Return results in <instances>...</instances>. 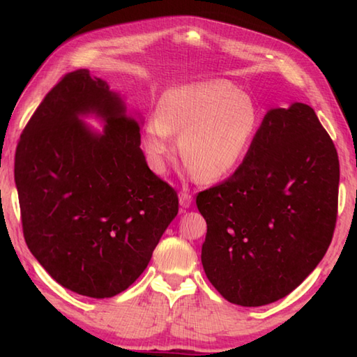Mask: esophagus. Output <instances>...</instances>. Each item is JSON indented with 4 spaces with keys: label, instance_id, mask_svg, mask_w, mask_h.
Wrapping results in <instances>:
<instances>
[{
    "label": "esophagus",
    "instance_id": "34e87169",
    "mask_svg": "<svg viewBox=\"0 0 357 357\" xmlns=\"http://www.w3.org/2000/svg\"><path fill=\"white\" fill-rule=\"evenodd\" d=\"M192 202H193V196H192L190 193L183 192V193L179 195V206L183 207V208H188V207H190Z\"/></svg>",
    "mask_w": 357,
    "mask_h": 357
}]
</instances>
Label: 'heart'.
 Here are the masks:
<instances>
[{
	"label": "heart",
	"instance_id": "obj_1",
	"mask_svg": "<svg viewBox=\"0 0 357 357\" xmlns=\"http://www.w3.org/2000/svg\"><path fill=\"white\" fill-rule=\"evenodd\" d=\"M255 98L229 81H196L172 87L161 96L158 112L144 124L142 144L150 167L162 173L179 150L190 174L202 181L229 176L244 161L261 127Z\"/></svg>",
	"mask_w": 357,
	"mask_h": 357
}]
</instances>
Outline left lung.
<instances>
[{
    "label": "left lung",
    "mask_w": 357,
    "mask_h": 357,
    "mask_svg": "<svg viewBox=\"0 0 357 357\" xmlns=\"http://www.w3.org/2000/svg\"><path fill=\"white\" fill-rule=\"evenodd\" d=\"M337 188V151L314 110L302 102L268 110L238 170L196 196L211 285L242 307L285 298L327 253Z\"/></svg>",
    "instance_id": "8db88e82"
}]
</instances>
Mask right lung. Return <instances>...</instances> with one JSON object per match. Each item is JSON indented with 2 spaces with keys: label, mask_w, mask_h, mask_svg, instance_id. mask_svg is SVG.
<instances>
[{
  "label": "right lung",
  "mask_w": 357,
  "mask_h": 357,
  "mask_svg": "<svg viewBox=\"0 0 357 357\" xmlns=\"http://www.w3.org/2000/svg\"><path fill=\"white\" fill-rule=\"evenodd\" d=\"M105 123L102 132L82 117ZM141 123L107 82L79 69L45 95L15 155L24 239L64 288L104 299L147 268L178 215V195L149 169Z\"/></svg>",
  "instance_id": "obj_1"
}]
</instances>
